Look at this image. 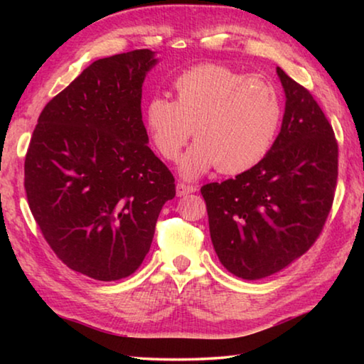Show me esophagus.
Masks as SVG:
<instances>
[{"instance_id": "obj_1", "label": "esophagus", "mask_w": 364, "mask_h": 364, "mask_svg": "<svg viewBox=\"0 0 364 364\" xmlns=\"http://www.w3.org/2000/svg\"><path fill=\"white\" fill-rule=\"evenodd\" d=\"M197 188L196 186H189V184H184V183H178L176 184V196L181 197L184 194H191V193H196Z\"/></svg>"}]
</instances>
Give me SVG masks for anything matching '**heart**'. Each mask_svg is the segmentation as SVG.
Returning <instances> with one entry per match:
<instances>
[{
    "mask_svg": "<svg viewBox=\"0 0 364 364\" xmlns=\"http://www.w3.org/2000/svg\"><path fill=\"white\" fill-rule=\"evenodd\" d=\"M175 101L154 96L144 123L154 147L165 160H176L194 130L196 143L178 165L186 180L218 167L241 173L260 162L278 134L282 102L271 80L228 69L199 65L173 83Z\"/></svg>",
    "mask_w": 364,
    "mask_h": 364,
    "instance_id": "heart-1",
    "label": "heart"
}]
</instances>
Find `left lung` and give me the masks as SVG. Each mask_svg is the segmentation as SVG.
Returning a JSON list of instances; mask_svg holds the SVG:
<instances>
[{
    "label": "left lung",
    "instance_id": "obj_1",
    "mask_svg": "<svg viewBox=\"0 0 364 364\" xmlns=\"http://www.w3.org/2000/svg\"><path fill=\"white\" fill-rule=\"evenodd\" d=\"M286 95L278 138L260 162L200 188L213 249L237 278L278 273L311 247L334 200L337 141L310 91L276 69Z\"/></svg>",
    "mask_w": 364,
    "mask_h": 364
}]
</instances>
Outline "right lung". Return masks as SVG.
Returning a JSON list of instances; mask_svg holds the SVG:
<instances>
[{
    "label": "right lung",
    "instance_id": "right-lung-1",
    "mask_svg": "<svg viewBox=\"0 0 364 364\" xmlns=\"http://www.w3.org/2000/svg\"><path fill=\"white\" fill-rule=\"evenodd\" d=\"M157 63L151 49L95 60L46 104L26 156L28 207L46 242L97 281L138 269L176 193L141 115L144 78Z\"/></svg>",
    "mask_w": 364,
    "mask_h": 364
}]
</instances>
